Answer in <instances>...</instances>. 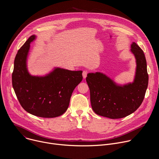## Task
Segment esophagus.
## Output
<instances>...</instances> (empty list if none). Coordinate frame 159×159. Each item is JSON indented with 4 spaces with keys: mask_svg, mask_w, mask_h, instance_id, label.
<instances>
[{
    "mask_svg": "<svg viewBox=\"0 0 159 159\" xmlns=\"http://www.w3.org/2000/svg\"><path fill=\"white\" fill-rule=\"evenodd\" d=\"M87 74H88V72L86 71V70H84L82 73V76H83V78L84 79H85L87 77Z\"/></svg>",
    "mask_w": 159,
    "mask_h": 159,
    "instance_id": "34e87169",
    "label": "esophagus"
}]
</instances>
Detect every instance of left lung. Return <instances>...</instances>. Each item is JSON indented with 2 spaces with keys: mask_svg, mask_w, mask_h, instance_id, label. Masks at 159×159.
<instances>
[{
  "mask_svg": "<svg viewBox=\"0 0 159 159\" xmlns=\"http://www.w3.org/2000/svg\"><path fill=\"white\" fill-rule=\"evenodd\" d=\"M131 52L137 64L132 83L117 84L101 72L87 74L90 103L97 115L111 119L122 118L134 112L142 103L148 83L147 61L143 50L134 42L131 44Z\"/></svg>",
  "mask_w": 159,
  "mask_h": 159,
  "instance_id": "left-lung-1",
  "label": "left lung"
}]
</instances>
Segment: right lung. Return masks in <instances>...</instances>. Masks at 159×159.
<instances>
[{
  "label": "right lung",
  "mask_w": 159,
  "mask_h": 159,
  "mask_svg": "<svg viewBox=\"0 0 159 159\" xmlns=\"http://www.w3.org/2000/svg\"><path fill=\"white\" fill-rule=\"evenodd\" d=\"M36 38L30 36L16 54L12 86L20 104L28 112L41 118L58 117L68 109L74 89L82 80V71L57 67L44 76L31 75L27 58L30 43Z\"/></svg>",
  "instance_id": "right-lung-1"
}]
</instances>
